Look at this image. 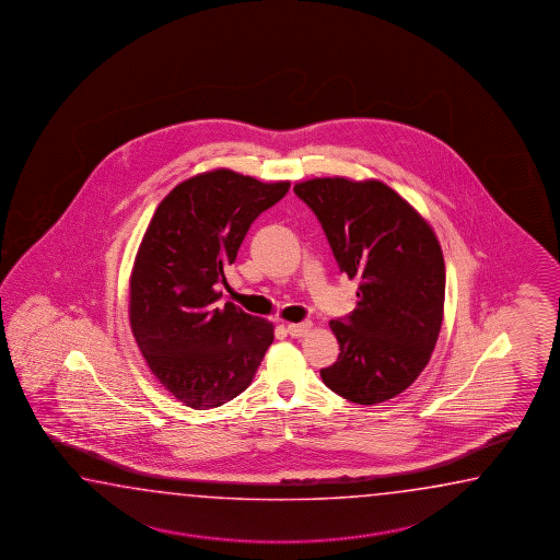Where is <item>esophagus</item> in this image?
<instances>
[{"label":"esophagus","mask_w":560,"mask_h":560,"mask_svg":"<svg viewBox=\"0 0 560 560\" xmlns=\"http://www.w3.org/2000/svg\"><path fill=\"white\" fill-rule=\"evenodd\" d=\"M312 328L310 322H300V324H288L285 331L292 336V338H304L307 331Z\"/></svg>","instance_id":"34e87169"}]
</instances>
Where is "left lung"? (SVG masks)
<instances>
[{
  "label": "left lung",
  "mask_w": 560,
  "mask_h": 560,
  "mask_svg": "<svg viewBox=\"0 0 560 560\" xmlns=\"http://www.w3.org/2000/svg\"><path fill=\"white\" fill-rule=\"evenodd\" d=\"M326 232L358 307L329 328L338 362L319 370L343 399L375 406L406 392L428 365L443 322L445 262L435 232L380 180L312 178L294 187Z\"/></svg>",
  "instance_id": "obj_1"
}]
</instances>
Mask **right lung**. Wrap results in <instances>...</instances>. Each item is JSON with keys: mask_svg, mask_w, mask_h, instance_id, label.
Returning <instances> with one entry per match:
<instances>
[{"mask_svg": "<svg viewBox=\"0 0 560 560\" xmlns=\"http://www.w3.org/2000/svg\"><path fill=\"white\" fill-rule=\"evenodd\" d=\"M288 188L217 168L176 185L154 210L132 266L129 318L154 377L185 406L241 395L275 341L270 322L219 304L220 285L250 224Z\"/></svg>", "mask_w": 560, "mask_h": 560, "instance_id": "obj_1", "label": "right lung"}]
</instances>
